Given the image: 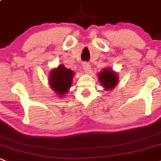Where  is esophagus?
<instances>
[{
	"label": "esophagus",
	"instance_id": "1",
	"mask_svg": "<svg viewBox=\"0 0 161 161\" xmlns=\"http://www.w3.org/2000/svg\"><path fill=\"white\" fill-rule=\"evenodd\" d=\"M83 69L85 70V72L86 73H91V71H92V68H91V65H89V64L88 63H86V62H85V63H84L83 64Z\"/></svg>",
	"mask_w": 161,
	"mask_h": 161
}]
</instances>
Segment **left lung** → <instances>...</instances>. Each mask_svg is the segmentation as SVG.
I'll use <instances>...</instances> for the list:
<instances>
[{
    "mask_svg": "<svg viewBox=\"0 0 161 161\" xmlns=\"http://www.w3.org/2000/svg\"><path fill=\"white\" fill-rule=\"evenodd\" d=\"M97 75L99 83L104 88V91H112L119 83V74L111 68H105Z\"/></svg>",
    "mask_w": 161,
    "mask_h": 161,
    "instance_id": "left-lung-1",
    "label": "left lung"
}]
</instances>
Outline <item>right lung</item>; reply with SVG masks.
Listing matches in <instances>:
<instances>
[{"mask_svg":"<svg viewBox=\"0 0 161 161\" xmlns=\"http://www.w3.org/2000/svg\"><path fill=\"white\" fill-rule=\"evenodd\" d=\"M73 76L74 72L61 64L50 72L49 85L56 93V96H58L59 98H63V96L68 94L71 88Z\"/></svg>","mask_w":161,"mask_h":161,"instance_id":"right-lung-1","label":"right lung"}]
</instances>
